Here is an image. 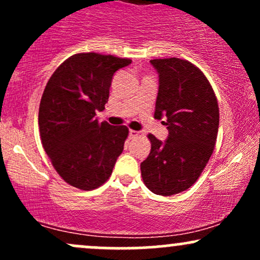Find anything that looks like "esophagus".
Listing matches in <instances>:
<instances>
[{"label": "esophagus", "mask_w": 260, "mask_h": 260, "mask_svg": "<svg viewBox=\"0 0 260 260\" xmlns=\"http://www.w3.org/2000/svg\"><path fill=\"white\" fill-rule=\"evenodd\" d=\"M139 136L138 131H134V129H129V138H137Z\"/></svg>", "instance_id": "1"}]
</instances>
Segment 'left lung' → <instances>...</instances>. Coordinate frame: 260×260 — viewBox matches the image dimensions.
Here are the masks:
<instances>
[{"mask_svg":"<svg viewBox=\"0 0 260 260\" xmlns=\"http://www.w3.org/2000/svg\"><path fill=\"white\" fill-rule=\"evenodd\" d=\"M159 74L154 117L165 118V142L149 134L151 149L140 164L144 184L159 196L183 192L198 180L216 143L219 105L207 77L181 58L151 59Z\"/></svg>","mask_w":260,"mask_h":260,"instance_id":"8db88e82","label":"left lung"}]
</instances>
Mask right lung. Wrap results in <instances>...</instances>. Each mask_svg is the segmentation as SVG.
<instances>
[{
  "instance_id": "obj_1",
  "label": "right lung",
  "mask_w": 260,
  "mask_h": 260,
  "mask_svg": "<svg viewBox=\"0 0 260 260\" xmlns=\"http://www.w3.org/2000/svg\"><path fill=\"white\" fill-rule=\"evenodd\" d=\"M131 59L95 52L71 56L49 79L39 107L43 147L57 174L83 190L109 180L123 151L126 126L99 122L116 71Z\"/></svg>"
}]
</instances>
